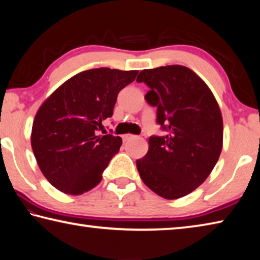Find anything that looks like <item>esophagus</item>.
<instances>
[{
    "label": "esophagus",
    "instance_id": "34e87169",
    "mask_svg": "<svg viewBox=\"0 0 260 260\" xmlns=\"http://www.w3.org/2000/svg\"><path fill=\"white\" fill-rule=\"evenodd\" d=\"M132 139H136V135H134V134H125L124 135V140L125 141H128V140H132Z\"/></svg>",
    "mask_w": 260,
    "mask_h": 260
}]
</instances>
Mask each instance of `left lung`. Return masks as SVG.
<instances>
[{
    "label": "left lung",
    "mask_w": 260,
    "mask_h": 260,
    "mask_svg": "<svg viewBox=\"0 0 260 260\" xmlns=\"http://www.w3.org/2000/svg\"><path fill=\"white\" fill-rule=\"evenodd\" d=\"M136 81L150 88L144 99L157 108V122L166 131L151 136L147 155L136 160L140 177L162 199H180L205 181L221 153L219 104L208 85L182 65L143 70Z\"/></svg>",
    "instance_id": "obj_1"
}]
</instances>
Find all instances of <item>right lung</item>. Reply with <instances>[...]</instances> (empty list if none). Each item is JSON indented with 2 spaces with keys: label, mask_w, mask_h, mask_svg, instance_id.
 <instances>
[{
  "label": "right lung",
  "mask_w": 260,
  "mask_h": 260,
  "mask_svg": "<svg viewBox=\"0 0 260 260\" xmlns=\"http://www.w3.org/2000/svg\"><path fill=\"white\" fill-rule=\"evenodd\" d=\"M138 73L87 70L61 83L39 108L30 144L42 174L56 189L76 196L101 182L122 140L98 131L112 116L118 93Z\"/></svg>",
  "instance_id": "1"
}]
</instances>
